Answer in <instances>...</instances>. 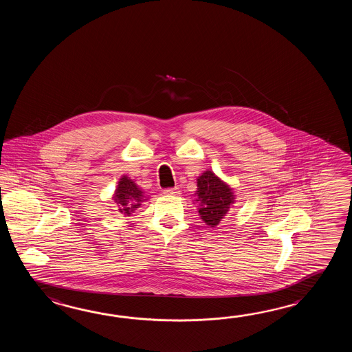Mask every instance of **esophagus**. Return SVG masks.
<instances>
[{
  "mask_svg": "<svg viewBox=\"0 0 352 352\" xmlns=\"http://www.w3.org/2000/svg\"><path fill=\"white\" fill-rule=\"evenodd\" d=\"M164 194L168 195V196H179L181 194V191H179L177 187H175V188H166V190H164Z\"/></svg>",
  "mask_w": 352,
  "mask_h": 352,
  "instance_id": "obj_1",
  "label": "esophagus"
}]
</instances>
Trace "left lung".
<instances>
[{
	"instance_id": "obj_1",
	"label": "left lung",
	"mask_w": 352,
	"mask_h": 352,
	"mask_svg": "<svg viewBox=\"0 0 352 352\" xmlns=\"http://www.w3.org/2000/svg\"><path fill=\"white\" fill-rule=\"evenodd\" d=\"M196 181L194 204L200 219L210 228H217L235 202L234 188L211 170L204 171Z\"/></svg>"
}]
</instances>
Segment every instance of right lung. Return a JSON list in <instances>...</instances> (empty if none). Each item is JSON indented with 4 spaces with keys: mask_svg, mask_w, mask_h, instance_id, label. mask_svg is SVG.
Returning <instances> with one entry per match:
<instances>
[{
    "mask_svg": "<svg viewBox=\"0 0 352 352\" xmlns=\"http://www.w3.org/2000/svg\"><path fill=\"white\" fill-rule=\"evenodd\" d=\"M112 200L118 205V211L122 215L131 217L135 210L141 208L143 201L148 200V196H144V191L133 179L123 175L114 190Z\"/></svg>",
    "mask_w": 352,
    "mask_h": 352,
    "instance_id": "right-lung-1",
    "label": "right lung"
}]
</instances>
